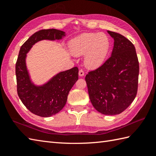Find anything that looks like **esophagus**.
Instances as JSON below:
<instances>
[{
  "label": "esophagus",
  "instance_id": "obj_1",
  "mask_svg": "<svg viewBox=\"0 0 156 156\" xmlns=\"http://www.w3.org/2000/svg\"><path fill=\"white\" fill-rule=\"evenodd\" d=\"M84 75V72L82 69H80V70H79V76H83Z\"/></svg>",
  "mask_w": 156,
  "mask_h": 156
}]
</instances>
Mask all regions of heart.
Segmentation results:
<instances>
[{"label":"heart","mask_w":156,"mask_h":156,"mask_svg":"<svg viewBox=\"0 0 156 156\" xmlns=\"http://www.w3.org/2000/svg\"><path fill=\"white\" fill-rule=\"evenodd\" d=\"M74 55H82L87 52L85 64L89 68H97L104 62L110 49V41L105 34L86 33L74 39L70 44Z\"/></svg>","instance_id":"obj_1"}]
</instances>
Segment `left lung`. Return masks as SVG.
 <instances>
[{
	"label": "left lung",
	"instance_id": "obj_1",
	"mask_svg": "<svg viewBox=\"0 0 156 156\" xmlns=\"http://www.w3.org/2000/svg\"><path fill=\"white\" fill-rule=\"evenodd\" d=\"M108 33L115 41L111 57L89 72L85 80L96 110L115 115L127 108L136 97L140 65L134 45L118 33Z\"/></svg>",
	"mask_w": 156,
	"mask_h": 156
}]
</instances>
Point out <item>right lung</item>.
Masks as SVG:
<instances>
[{
  "mask_svg": "<svg viewBox=\"0 0 156 156\" xmlns=\"http://www.w3.org/2000/svg\"><path fill=\"white\" fill-rule=\"evenodd\" d=\"M65 32L55 29H42L32 35L22 45L15 66L16 90L19 98L28 110L36 115L48 117L64 108L69 90L78 79V67L62 72L48 83L37 87L31 82L25 64L27 53L35 43L43 39H60Z\"/></svg>",
  "mask_w": 156,
  "mask_h": 156,
  "instance_id": "add662e5",
  "label": "right lung"
}]
</instances>
